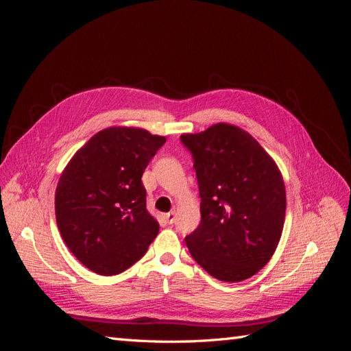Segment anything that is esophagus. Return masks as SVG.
Instances as JSON below:
<instances>
[{
  "instance_id": "esophagus-1",
  "label": "esophagus",
  "mask_w": 351,
  "mask_h": 351,
  "mask_svg": "<svg viewBox=\"0 0 351 351\" xmlns=\"http://www.w3.org/2000/svg\"><path fill=\"white\" fill-rule=\"evenodd\" d=\"M164 219H165V222H168L169 226L174 224V222H176V210H171V212H168V214H164Z\"/></svg>"
}]
</instances>
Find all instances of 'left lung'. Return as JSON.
I'll return each mask as SVG.
<instances>
[{"label":"left lung","instance_id":"8db88e82","mask_svg":"<svg viewBox=\"0 0 351 351\" xmlns=\"http://www.w3.org/2000/svg\"><path fill=\"white\" fill-rule=\"evenodd\" d=\"M180 141L192 154L200 195V224L184 239L189 252L217 280H247L281 239L287 202L280 169L236 125L214 124Z\"/></svg>","mask_w":351,"mask_h":351}]
</instances>
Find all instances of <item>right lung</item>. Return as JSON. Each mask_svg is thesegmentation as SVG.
<instances>
[{
  "mask_svg": "<svg viewBox=\"0 0 351 351\" xmlns=\"http://www.w3.org/2000/svg\"><path fill=\"white\" fill-rule=\"evenodd\" d=\"M167 139L110 127L76 152L56 190L61 237L84 267L117 275L139 261L159 226L146 209L142 174Z\"/></svg>",
  "mask_w": 351,
  "mask_h": 351,
  "instance_id": "add662e5",
  "label": "right lung"
}]
</instances>
